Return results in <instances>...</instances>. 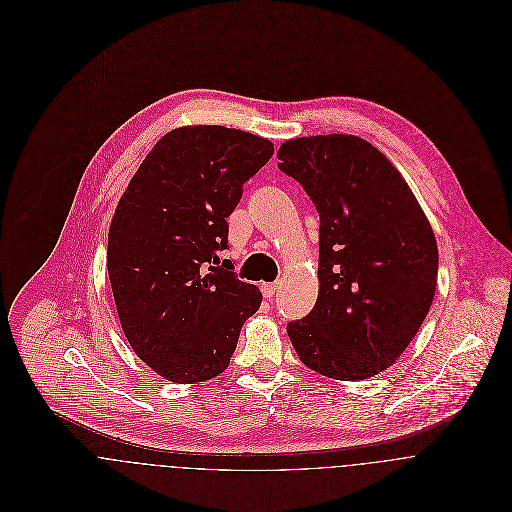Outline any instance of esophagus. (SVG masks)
Masks as SVG:
<instances>
[{
	"instance_id": "esophagus-1",
	"label": "esophagus",
	"mask_w": 512,
	"mask_h": 512,
	"mask_svg": "<svg viewBox=\"0 0 512 512\" xmlns=\"http://www.w3.org/2000/svg\"><path fill=\"white\" fill-rule=\"evenodd\" d=\"M280 290V284H264L262 286V293H264V297H268V299H272L276 293Z\"/></svg>"
}]
</instances>
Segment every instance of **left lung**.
Wrapping results in <instances>:
<instances>
[{"instance_id": "left-lung-1", "label": "left lung", "mask_w": 512, "mask_h": 512, "mask_svg": "<svg viewBox=\"0 0 512 512\" xmlns=\"http://www.w3.org/2000/svg\"><path fill=\"white\" fill-rule=\"evenodd\" d=\"M278 159L319 213V295L288 323L293 349L323 376H374L398 361L430 311L434 230L398 169L363 138H295Z\"/></svg>"}]
</instances>
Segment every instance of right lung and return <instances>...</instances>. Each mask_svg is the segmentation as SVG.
Segmentation results:
<instances>
[{"label":"right lung","mask_w":512,"mask_h":512,"mask_svg":"<svg viewBox=\"0 0 512 512\" xmlns=\"http://www.w3.org/2000/svg\"><path fill=\"white\" fill-rule=\"evenodd\" d=\"M274 144L224 126H185L147 153L108 232V276L136 355L171 382L219 376L262 303L238 280L228 222Z\"/></svg>","instance_id":"1"}]
</instances>
